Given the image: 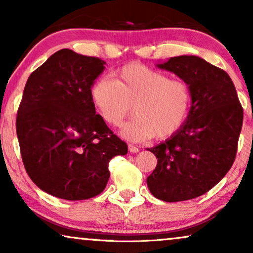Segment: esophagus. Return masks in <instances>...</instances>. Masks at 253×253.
Here are the masks:
<instances>
[{
    "label": "esophagus",
    "instance_id": "34e87169",
    "mask_svg": "<svg viewBox=\"0 0 253 253\" xmlns=\"http://www.w3.org/2000/svg\"><path fill=\"white\" fill-rule=\"evenodd\" d=\"M127 148H129V152L130 153H138V152H139V148L138 147H136V146H133V145H130L129 144V146H127Z\"/></svg>",
    "mask_w": 253,
    "mask_h": 253
}]
</instances>
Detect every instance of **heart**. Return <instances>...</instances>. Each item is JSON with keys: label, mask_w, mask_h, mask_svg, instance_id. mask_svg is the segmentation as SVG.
<instances>
[{"label": "heart", "mask_w": 253, "mask_h": 253, "mask_svg": "<svg viewBox=\"0 0 253 253\" xmlns=\"http://www.w3.org/2000/svg\"><path fill=\"white\" fill-rule=\"evenodd\" d=\"M91 99L103 121L113 126H122L133 107L136 117L121 131L132 141L172 136L185 122L191 106L186 83L139 63L124 65L115 81L96 79Z\"/></svg>", "instance_id": "heart-1"}]
</instances>
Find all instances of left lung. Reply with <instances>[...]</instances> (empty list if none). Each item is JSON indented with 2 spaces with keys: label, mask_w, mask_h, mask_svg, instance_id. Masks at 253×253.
Here are the masks:
<instances>
[{
  "label": "left lung",
  "mask_w": 253,
  "mask_h": 253,
  "mask_svg": "<svg viewBox=\"0 0 253 253\" xmlns=\"http://www.w3.org/2000/svg\"><path fill=\"white\" fill-rule=\"evenodd\" d=\"M158 68L186 83L191 107L177 132L148 148L158 159L147 177L155 198L168 203L197 198L222 179L236 157L243 108L226 71L193 55L170 57Z\"/></svg>",
  "instance_id": "left-lung-1"
}]
</instances>
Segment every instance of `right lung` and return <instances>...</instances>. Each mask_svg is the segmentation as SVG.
<instances>
[{"instance_id":"1","label":"right lung","mask_w":253,"mask_h":253,"mask_svg":"<svg viewBox=\"0 0 253 253\" xmlns=\"http://www.w3.org/2000/svg\"><path fill=\"white\" fill-rule=\"evenodd\" d=\"M106 62L71 49L51 55L27 79L16 130L26 172L57 198L84 200L105 190L108 164L126 144L95 114L91 87Z\"/></svg>"}]
</instances>
